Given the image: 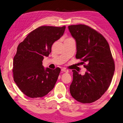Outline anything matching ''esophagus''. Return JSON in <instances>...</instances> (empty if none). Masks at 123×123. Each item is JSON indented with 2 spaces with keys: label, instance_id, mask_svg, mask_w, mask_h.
Segmentation results:
<instances>
[{
  "label": "esophagus",
  "instance_id": "34e87169",
  "mask_svg": "<svg viewBox=\"0 0 123 123\" xmlns=\"http://www.w3.org/2000/svg\"><path fill=\"white\" fill-rule=\"evenodd\" d=\"M62 72H68V69H66V68H62Z\"/></svg>",
  "mask_w": 123,
  "mask_h": 123
}]
</instances>
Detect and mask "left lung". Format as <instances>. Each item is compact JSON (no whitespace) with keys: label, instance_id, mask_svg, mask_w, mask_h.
<instances>
[{"label":"left lung","instance_id":"8db88e82","mask_svg":"<svg viewBox=\"0 0 123 123\" xmlns=\"http://www.w3.org/2000/svg\"><path fill=\"white\" fill-rule=\"evenodd\" d=\"M68 28L76 41V58L87 64L83 65L87 69L84 75L72 70L70 93L81 103L94 102L108 89L114 74L115 62L109 45L102 35L88 25H71Z\"/></svg>","mask_w":123,"mask_h":123}]
</instances>
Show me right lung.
Listing matches in <instances>:
<instances>
[{"label": "right lung", "instance_id": "obj_1", "mask_svg": "<svg viewBox=\"0 0 123 123\" xmlns=\"http://www.w3.org/2000/svg\"><path fill=\"white\" fill-rule=\"evenodd\" d=\"M65 28L40 27L18 44L13 59V78L28 97L42 98L54 88L61 68H44L42 61L44 57L49 56L53 43L62 36Z\"/></svg>", "mask_w": 123, "mask_h": 123}]
</instances>
